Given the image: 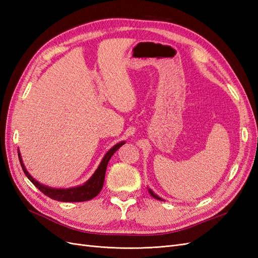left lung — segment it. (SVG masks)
<instances>
[{"instance_id":"8db88e82","label":"left lung","mask_w":258,"mask_h":258,"mask_svg":"<svg viewBox=\"0 0 258 258\" xmlns=\"http://www.w3.org/2000/svg\"><path fill=\"white\" fill-rule=\"evenodd\" d=\"M150 194L152 195V196H153L154 198H156V199H158V200H161V198H159V197L157 196V195H155V194H154V192H153V191H152L151 189H150Z\"/></svg>"}]
</instances>
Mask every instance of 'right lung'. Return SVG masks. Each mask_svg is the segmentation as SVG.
Masks as SVG:
<instances>
[{"label":"right lung","mask_w":258,"mask_h":258,"mask_svg":"<svg viewBox=\"0 0 258 258\" xmlns=\"http://www.w3.org/2000/svg\"><path fill=\"white\" fill-rule=\"evenodd\" d=\"M123 144H124V142H120L118 144H116L105 154V156L103 157L102 161H101L100 166L97 169L96 172L93 173V175L84 185L79 186V187H74V188H69V189L50 188V187L44 186L38 182H36L35 179L28 173V171L26 170L25 166H23V162H22L19 152H18V157H19L21 168L23 170V172H25V174L27 175V177L33 183V185L36 187V188L40 189L44 195H46V196L53 199V200L62 201V202H80V201H87V200L95 198L97 195L101 191V189H102V187H103V183H104L107 163H108V161H110L114 153Z\"/></svg>","instance_id":"1"}]
</instances>
